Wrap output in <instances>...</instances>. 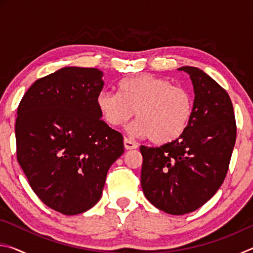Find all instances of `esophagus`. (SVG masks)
I'll return each mask as SVG.
<instances>
[{"mask_svg":"<svg viewBox=\"0 0 253 253\" xmlns=\"http://www.w3.org/2000/svg\"><path fill=\"white\" fill-rule=\"evenodd\" d=\"M124 145H125L126 149H135V148H137V144L135 142H132L130 138H127V137L124 138Z\"/></svg>","mask_w":253,"mask_h":253,"instance_id":"esophagus-1","label":"esophagus"}]
</instances>
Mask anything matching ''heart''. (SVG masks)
I'll return each instance as SVG.
<instances>
[{
    "label": "heart",
    "instance_id": "obj_1",
    "mask_svg": "<svg viewBox=\"0 0 253 253\" xmlns=\"http://www.w3.org/2000/svg\"><path fill=\"white\" fill-rule=\"evenodd\" d=\"M97 106L110 126L117 127L134 116L132 134L148 137L156 145L174 142L184 131L193 111V98L186 89L153 75L122 80L118 93L101 91Z\"/></svg>",
    "mask_w": 253,
    "mask_h": 253
}]
</instances>
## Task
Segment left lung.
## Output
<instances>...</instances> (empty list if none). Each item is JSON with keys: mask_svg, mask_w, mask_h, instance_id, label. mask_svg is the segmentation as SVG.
Wrapping results in <instances>:
<instances>
[{"mask_svg": "<svg viewBox=\"0 0 253 253\" xmlns=\"http://www.w3.org/2000/svg\"><path fill=\"white\" fill-rule=\"evenodd\" d=\"M178 70L190 75L195 93L186 129L172 143L140 146L144 194L154 207L174 215L195 211L216 193L237 138L228 92L199 68Z\"/></svg>", "mask_w": 253, "mask_h": 253, "instance_id": "8db88e82", "label": "left lung"}]
</instances>
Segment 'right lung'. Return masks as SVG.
Returning <instances> with one entry per match:
<instances>
[{
    "instance_id": "1",
    "label": "right lung",
    "mask_w": 253,
    "mask_h": 253,
    "mask_svg": "<svg viewBox=\"0 0 253 253\" xmlns=\"http://www.w3.org/2000/svg\"><path fill=\"white\" fill-rule=\"evenodd\" d=\"M104 74L66 67L38 79L20 101L16 158L46 207L66 215L91 209L107 172L124 153V137L100 118Z\"/></svg>"
}]
</instances>
